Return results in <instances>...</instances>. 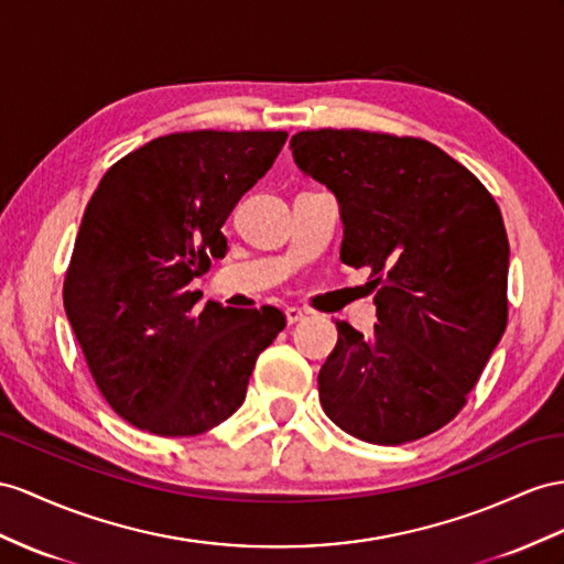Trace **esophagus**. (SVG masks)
Wrapping results in <instances>:
<instances>
[{
	"label": "esophagus",
	"mask_w": 564,
	"mask_h": 564,
	"mask_svg": "<svg viewBox=\"0 0 564 564\" xmlns=\"http://www.w3.org/2000/svg\"><path fill=\"white\" fill-rule=\"evenodd\" d=\"M285 319H288V324L293 326V324L305 319V312H302L300 307H288V310H285Z\"/></svg>",
	"instance_id": "34e87169"
}]
</instances>
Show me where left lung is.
I'll use <instances>...</instances> for the list:
<instances>
[{"label": "left lung", "instance_id": "1", "mask_svg": "<svg viewBox=\"0 0 564 564\" xmlns=\"http://www.w3.org/2000/svg\"><path fill=\"white\" fill-rule=\"evenodd\" d=\"M295 164L340 202V262L369 271L379 324L336 322L319 402L350 436L400 445L453 422L508 326L510 242L498 202L422 138L302 131Z\"/></svg>", "mask_w": 564, "mask_h": 564}]
</instances>
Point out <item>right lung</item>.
<instances>
[{
	"label": "right lung",
	"mask_w": 564,
	"mask_h": 564,
	"mask_svg": "<svg viewBox=\"0 0 564 564\" xmlns=\"http://www.w3.org/2000/svg\"><path fill=\"white\" fill-rule=\"evenodd\" d=\"M285 131H187L121 156L85 207L64 310L121 420L197 436L245 400L257 357L285 328L276 307L234 310L187 283L226 254L221 226L264 176Z\"/></svg>",
	"instance_id": "add662e5"
}]
</instances>
